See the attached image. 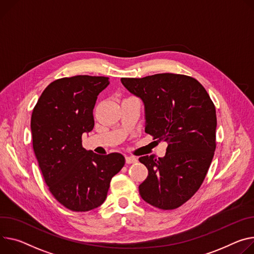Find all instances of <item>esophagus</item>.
I'll return each instance as SVG.
<instances>
[{"mask_svg": "<svg viewBox=\"0 0 254 254\" xmlns=\"http://www.w3.org/2000/svg\"><path fill=\"white\" fill-rule=\"evenodd\" d=\"M126 162L127 164H131V163H135L136 162V158L133 156H126Z\"/></svg>", "mask_w": 254, "mask_h": 254, "instance_id": "1", "label": "esophagus"}]
</instances>
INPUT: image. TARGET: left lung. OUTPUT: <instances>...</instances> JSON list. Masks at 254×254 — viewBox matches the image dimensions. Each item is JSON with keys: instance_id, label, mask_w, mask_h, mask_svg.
<instances>
[{"instance_id": "left-lung-1", "label": "left lung", "mask_w": 254, "mask_h": 254, "mask_svg": "<svg viewBox=\"0 0 254 254\" xmlns=\"http://www.w3.org/2000/svg\"><path fill=\"white\" fill-rule=\"evenodd\" d=\"M144 103L145 131L167 142L164 157L144 156L148 169L139 186L141 197L161 210H173L199 189L216 149V108L202 85L177 74L122 78Z\"/></svg>"}]
</instances>
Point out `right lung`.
Returning a JSON list of instances; mask_svg holds the SVG:
<instances>
[{
  "mask_svg": "<svg viewBox=\"0 0 254 254\" xmlns=\"http://www.w3.org/2000/svg\"><path fill=\"white\" fill-rule=\"evenodd\" d=\"M106 77L75 76L44 89L31 115L33 150L50 191L66 209L88 212L106 198L111 178L125 165L120 153L98 155L82 146L94 127L97 96Z\"/></svg>",
  "mask_w": 254,
  "mask_h": 254,
  "instance_id": "obj_1",
  "label": "right lung"
}]
</instances>
